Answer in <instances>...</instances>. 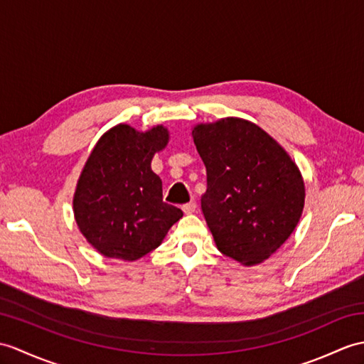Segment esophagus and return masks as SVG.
<instances>
[{"label": "esophagus", "mask_w": 364, "mask_h": 364, "mask_svg": "<svg viewBox=\"0 0 364 364\" xmlns=\"http://www.w3.org/2000/svg\"><path fill=\"white\" fill-rule=\"evenodd\" d=\"M196 209H197L196 201H189V203H186V205H183V213H184V214L196 213Z\"/></svg>", "instance_id": "obj_1"}]
</instances>
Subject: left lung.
<instances>
[{
	"mask_svg": "<svg viewBox=\"0 0 364 364\" xmlns=\"http://www.w3.org/2000/svg\"><path fill=\"white\" fill-rule=\"evenodd\" d=\"M206 166L201 210L218 251L256 265L282 247L296 228L306 198L298 166L259 125L225 117L193 127Z\"/></svg>",
	"mask_w": 364,
	"mask_h": 364,
	"instance_id": "left-lung-1",
	"label": "left lung"
}]
</instances>
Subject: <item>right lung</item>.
<instances>
[{
  "label": "right lung",
  "instance_id": "obj_1",
  "mask_svg": "<svg viewBox=\"0 0 364 364\" xmlns=\"http://www.w3.org/2000/svg\"><path fill=\"white\" fill-rule=\"evenodd\" d=\"M168 142L166 127L138 132L119 124L102 134L79 176L75 223L100 255L138 260L158 248L183 210L163 201L151 158Z\"/></svg>",
  "mask_w": 364,
  "mask_h": 364
}]
</instances>
